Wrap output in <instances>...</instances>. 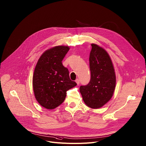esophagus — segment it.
Instances as JSON below:
<instances>
[{"label":"esophagus","mask_w":146,"mask_h":146,"mask_svg":"<svg viewBox=\"0 0 146 146\" xmlns=\"http://www.w3.org/2000/svg\"><path fill=\"white\" fill-rule=\"evenodd\" d=\"M75 82H76V83H77V84H78V85L80 84V80H79V79H77Z\"/></svg>","instance_id":"obj_1"}]
</instances>
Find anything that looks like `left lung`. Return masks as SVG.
I'll return each instance as SVG.
<instances>
[{"label":"left lung","instance_id":"1","mask_svg":"<svg viewBox=\"0 0 146 146\" xmlns=\"http://www.w3.org/2000/svg\"><path fill=\"white\" fill-rule=\"evenodd\" d=\"M89 64L90 82L80 87L85 104L92 109H99L112 98L115 87V74L110 57L104 48L92 44Z\"/></svg>","mask_w":146,"mask_h":146}]
</instances>
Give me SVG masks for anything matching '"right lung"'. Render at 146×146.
Returning a JSON list of instances; mask_svg holds the SVG:
<instances>
[{
  "label": "right lung",
  "mask_w": 146,
  "mask_h": 146,
  "mask_svg": "<svg viewBox=\"0 0 146 146\" xmlns=\"http://www.w3.org/2000/svg\"><path fill=\"white\" fill-rule=\"evenodd\" d=\"M69 47L57 46L45 51L38 59L33 76L35 98L47 109H54L64 100L66 92L77 85L70 79L62 60Z\"/></svg>",
  "instance_id": "right-lung-1"
}]
</instances>
